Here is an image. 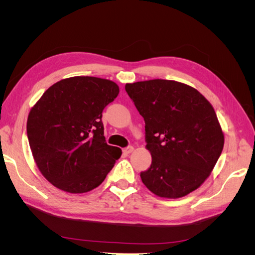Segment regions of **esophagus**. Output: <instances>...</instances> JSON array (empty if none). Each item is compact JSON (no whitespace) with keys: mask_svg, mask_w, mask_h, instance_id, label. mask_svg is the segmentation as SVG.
Segmentation results:
<instances>
[{"mask_svg":"<svg viewBox=\"0 0 255 255\" xmlns=\"http://www.w3.org/2000/svg\"><path fill=\"white\" fill-rule=\"evenodd\" d=\"M133 150H134L133 146L132 145H128V146H127V148L123 149V152H125L126 154H129V153L133 152Z\"/></svg>","mask_w":255,"mask_h":255,"instance_id":"1","label":"esophagus"}]
</instances>
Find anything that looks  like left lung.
I'll return each mask as SVG.
<instances>
[{
    "label": "left lung",
    "instance_id": "obj_1",
    "mask_svg": "<svg viewBox=\"0 0 255 255\" xmlns=\"http://www.w3.org/2000/svg\"><path fill=\"white\" fill-rule=\"evenodd\" d=\"M144 120L152 164L140 172L146 188L176 199L196 190L211 174L225 143L211 103L188 85L151 80L126 85Z\"/></svg>",
    "mask_w": 255,
    "mask_h": 255
}]
</instances>
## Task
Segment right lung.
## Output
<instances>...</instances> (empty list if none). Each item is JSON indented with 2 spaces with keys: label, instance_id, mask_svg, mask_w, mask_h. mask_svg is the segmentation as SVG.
Listing matches in <instances>:
<instances>
[{
  "label": "right lung",
  "instance_id": "right-lung-1",
  "mask_svg": "<svg viewBox=\"0 0 255 255\" xmlns=\"http://www.w3.org/2000/svg\"><path fill=\"white\" fill-rule=\"evenodd\" d=\"M118 94L112 81L74 76L52 85L30 110V150L54 186L83 194L105 180L122 151L106 143L102 112Z\"/></svg>",
  "mask_w": 255,
  "mask_h": 255
}]
</instances>
